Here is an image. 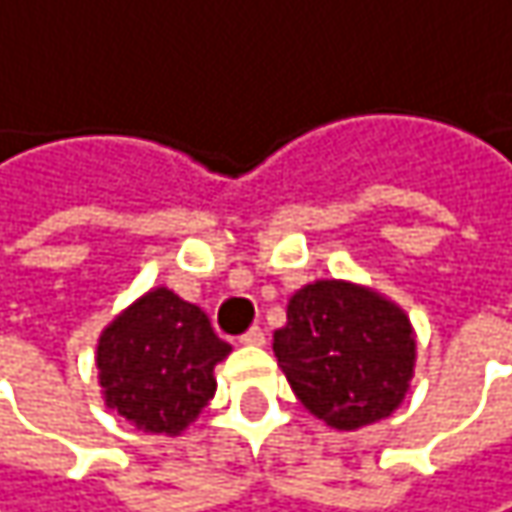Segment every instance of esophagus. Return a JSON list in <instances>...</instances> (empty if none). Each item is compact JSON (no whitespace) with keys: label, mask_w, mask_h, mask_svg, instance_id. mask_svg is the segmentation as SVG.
<instances>
[{"label":"esophagus","mask_w":512,"mask_h":512,"mask_svg":"<svg viewBox=\"0 0 512 512\" xmlns=\"http://www.w3.org/2000/svg\"><path fill=\"white\" fill-rule=\"evenodd\" d=\"M241 344H247V347H262V344H265V329H262V326H250V329L241 335Z\"/></svg>","instance_id":"34e87169"}]
</instances>
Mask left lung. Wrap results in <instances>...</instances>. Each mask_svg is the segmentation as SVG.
I'll return each mask as SVG.
<instances>
[{"mask_svg": "<svg viewBox=\"0 0 512 512\" xmlns=\"http://www.w3.org/2000/svg\"><path fill=\"white\" fill-rule=\"evenodd\" d=\"M274 352L297 399L317 420L355 431L390 417L414 379L408 314L373 288L317 279L288 300Z\"/></svg>", "mask_w": 512, "mask_h": 512, "instance_id": "left-lung-1", "label": "left lung"}]
</instances>
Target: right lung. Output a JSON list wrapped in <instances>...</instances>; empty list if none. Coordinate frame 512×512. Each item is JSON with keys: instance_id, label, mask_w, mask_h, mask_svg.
<instances>
[{"instance_id": "obj_1", "label": "right lung", "mask_w": 512, "mask_h": 512, "mask_svg": "<svg viewBox=\"0 0 512 512\" xmlns=\"http://www.w3.org/2000/svg\"><path fill=\"white\" fill-rule=\"evenodd\" d=\"M198 306L151 288L98 338L104 405L148 434H180L215 396V364L230 355Z\"/></svg>"}]
</instances>
